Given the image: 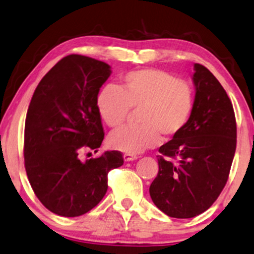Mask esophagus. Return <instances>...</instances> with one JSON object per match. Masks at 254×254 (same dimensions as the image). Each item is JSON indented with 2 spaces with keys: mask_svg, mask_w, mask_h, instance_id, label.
<instances>
[{
  "mask_svg": "<svg viewBox=\"0 0 254 254\" xmlns=\"http://www.w3.org/2000/svg\"><path fill=\"white\" fill-rule=\"evenodd\" d=\"M124 159L125 161H133V160H136L137 156L132 155V154H124Z\"/></svg>",
  "mask_w": 254,
  "mask_h": 254,
  "instance_id": "obj_1",
  "label": "esophagus"
}]
</instances>
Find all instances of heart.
I'll return each instance as SVG.
<instances>
[{
  "mask_svg": "<svg viewBox=\"0 0 254 254\" xmlns=\"http://www.w3.org/2000/svg\"><path fill=\"white\" fill-rule=\"evenodd\" d=\"M96 109L108 127L124 126L130 109L136 112L135 128H125L109 136L115 151L136 155L160 141L177 137L186 128L195 106L190 81L177 79L158 68L128 71L118 87L107 84L96 95Z\"/></svg>",
  "mask_w": 254,
  "mask_h": 254,
  "instance_id": "heart-1",
  "label": "heart"
}]
</instances>
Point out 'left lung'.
I'll use <instances>...</instances> for the list:
<instances>
[{
  "instance_id": "1",
  "label": "left lung",
  "mask_w": 254,
  "mask_h": 254,
  "mask_svg": "<svg viewBox=\"0 0 254 254\" xmlns=\"http://www.w3.org/2000/svg\"><path fill=\"white\" fill-rule=\"evenodd\" d=\"M192 79L193 114L183 132L159 148V172L149 187L156 207L178 219L196 217L218 199L237 146L233 106L223 86L199 64H194Z\"/></svg>"
}]
</instances>
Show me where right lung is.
<instances>
[{"instance_id":"right-lung-1","label":"right lung","mask_w":254,"mask_h":254,"mask_svg":"<svg viewBox=\"0 0 254 254\" xmlns=\"http://www.w3.org/2000/svg\"><path fill=\"white\" fill-rule=\"evenodd\" d=\"M111 65L83 55H68L37 84L24 125V167L31 189L46 208L79 217L95 207L108 189V172L124 165L118 151L81 161L98 152L103 127L96 95Z\"/></svg>"}]
</instances>
